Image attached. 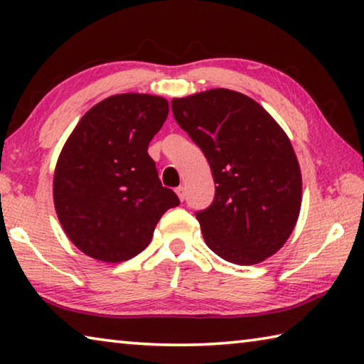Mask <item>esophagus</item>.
Wrapping results in <instances>:
<instances>
[{
  "label": "esophagus",
  "instance_id": "esophagus-1",
  "mask_svg": "<svg viewBox=\"0 0 364 364\" xmlns=\"http://www.w3.org/2000/svg\"><path fill=\"white\" fill-rule=\"evenodd\" d=\"M175 193H176L178 197H180V200L183 202V200H184V188H183V186H178V188L175 189Z\"/></svg>",
  "mask_w": 364,
  "mask_h": 364
}]
</instances>
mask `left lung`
<instances>
[{
	"mask_svg": "<svg viewBox=\"0 0 364 364\" xmlns=\"http://www.w3.org/2000/svg\"><path fill=\"white\" fill-rule=\"evenodd\" d=\"M171 110L217 184L212 204L196 213L205 244L236 264L276 254L301 204L300 167L287 134L260 104L232 90L173 100Z\"/></svg>",
	"mask_w": 364,
	"mask_h": 364,
	"instance_id": "obj_1",
	"label": "left lung"
}]
</instances>
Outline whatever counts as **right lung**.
Wrapping results in <instances>:
<instances>
[{"instance_id":"obj_1","label":"right lung","mask_w":364,"mask_h":364,"mask_svg":"<svg viewBox=\"0 0 364 364\" xmlns=\"http://www.w3.org/2000/svg\"><path fill=\"white\" fill-rule=\"evenodd\" d=\"M167 115L160 96L115 95L91 107L67 139L54 171V207L83 254L110 263L133 258L149 245L160 217L180 205L147 154Z\"/></svg>"}]
</instances>
